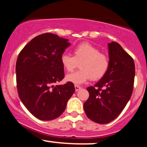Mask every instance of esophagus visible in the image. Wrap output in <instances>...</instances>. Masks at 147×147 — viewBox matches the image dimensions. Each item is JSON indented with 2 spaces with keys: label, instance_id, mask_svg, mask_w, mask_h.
<instances>
[{
  "label": "esophagus",
  "instance_id": "obj_1",
  "mask_svg": "<svg viewBox=\"0 0 147 147\" xmlns=\"http://www.w3.org/2000/svg\"><path fill=\"white\" fill-rule=\"evenodd\" d=\"M75 90L76 91H78L79 90H80L81 89V86H78V85H75Z\"/></svg>",
  "mask_w": 147,
  "mask_h": 147
}]
</instances>
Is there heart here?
<instances>
[{"label": "heart", "instance_id": "obj_1", "mask_svg": "<svg viewBox=\"0 0 147 147\" xmlns=\"http://www.w3.org/2000/svg\"><path fill=\"white\" fill-rule=\"evenodd\" d=\"M61 62L66 71L72 72L78 66L77 72L67 75L68 82L75 84L85 83L91 80H98L104 76L109 67V59L106 54L90 43H82L73 50V56L63 53L61 57Z\"/></svg>", "mask_w": 147, "mask_h": 147}]
</instances>
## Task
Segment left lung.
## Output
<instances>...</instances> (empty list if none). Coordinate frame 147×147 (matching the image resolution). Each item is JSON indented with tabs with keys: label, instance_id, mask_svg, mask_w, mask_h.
Wrapping results in <instances>:
<instances>
[{
	"label": "left lung",
	"instance_id": "1",
	"mask_svg": "<svg viewBox=\"0 0 147 147\" xmlns=\"http://www.w3.org/2000/svg\"><path fill=\"white\" fill-rule=\"evenodd\" d=\"M109 46V67L94 86L87 88L89 97L84 104L87 117L98 124H108L121 113L132 95L134 61L116 42Z\"/></svg>",
	"mask_w": 147,
	"mask_h": 147
}]
</instances>
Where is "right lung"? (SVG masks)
Segmentation results:
<instances>
[{
  "instance_id": "obj_1",
  "label": "right lung",
  "mask_w": 147,
  "mask_h": 147,
  "mask_svg": "<svg viewBox=\"0 0 147 147\" xmlns=\"http://www.w3.org/2000/svg\"><path fill=\"white\" fill-rule=\"evenodd\" d=\"M70 45L66 38L45 33L32 39L18 55L16 64L18 96L27 109L41 120L59 117L75 91L70 82L55 85L64 78L61 57Z\"/></svg>"
}]
</instances>
